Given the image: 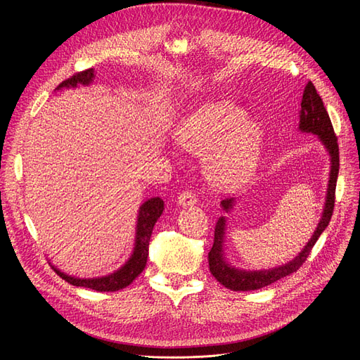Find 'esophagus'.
<instances>
[{"label": "esophagus", "instance_id": "esophagus-1", "mask_svg": "<svg viewBox=\"0 0 360 360\" xmlns=\"http://www.w3.org/2000/svg\"><path fill=\"white\" fill-rule=\"evenodd\" d=\"M197 201H198V197L195 195L194 191H190V190L182 191V193L178 195V202H179L181 205H184V207H186V205H194V204H197Z\"/></svg>", "mask_w": 360, "mask_h": 360}]
</instances>
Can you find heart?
Segmentation results:
<instances>
[{
  "instance_id": "1",
  "label": "heart",
  "mask_w": 360,
  "mask_h": 360,
  "mask_svg": "<svg viewBox=\"0 0 360 360\" xmlns=\"http://www.w3.org/2000/svg\"><path fill=\"white\" fill-rule=\"evenodd\" d=\"M178 140L197 155H207L209 176L221 185H235L254 170L261 147V128L232 103L205 105L188 117Z\"/></svg>"
}]
</instances>
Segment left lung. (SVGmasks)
Returning a JSON list of instances; mask_svg holds the SVG:
<instances>
[{
	"mask_svg": "<svg viewBox=\"0 0 360 360\" xmlns=\"http://www.w3.org/2000/svg\"><path fill=\"white\" fill-rule=\"evenodd\" d=\"M300 124L299 128L307 132H314V134L319 136L321 141L326 144L331 155V172H330V184L327 191V202L326 209L321 217L318 228L308 242L307 247L304 248L295 259H292L286 266H281L273 270L266 271H245V270H236L231 267L229 264H226L223 259V235H224V219L220 217L216 223L214 229V242L213 247L209 252V266L212 274L217 278L220 285L228 288L231 290H257L264 286H269L271 283L286 277L295 271H297L302 264H304L311 254L314 245L316 243L318 238L321 236L328 226L333 212H334V202H335V185H337V176H338V167H340V159H338V144H337V136L334 132L331 120L328 117V112L323 103V99L318 94L315 86L312 82H308L304 96H302L300 103ZM233 198H224L221 201L223 210L228 212L232 209Z\"/></svg>",
	"mask_w": 360,
	"mask_h": 360,
	"instance_id": "8db88e82",
	"label": "left lung"
}]
</instances>
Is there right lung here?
I'll return each instance as SVG.
<instances>
[{
    "label": "right lung",
    "mask_w": 360,
    "mask_h": 360,
    "mask_svg": "<svg viewBox=\"0 0 360 360\" xmlns=\"http://www.w3.org/2000/svg\"><path fill=\"white\" fill-rule=\"evenodd\" d=\"M91 79H93V68H89V70L75 72L74 75H71V77H68L67 80L60 83L58 89L70 87V86L74 87L79 83L89 84L91 82ZM162 212H163V200L159 197L150 198L140 207L134 254L131 255V258L128 259V262L124 267H121L113 274L101 277V278H74V277H70V276L61 273L56 269H53V271L58 274L63 280L68 281L72 286L87 288V289H93L98 292H115V290L127 288L146 267L150 236H151V232H153L155 223L160 217Z\"/></svg>",
    "instance_id": "1"
}]
</instances>
